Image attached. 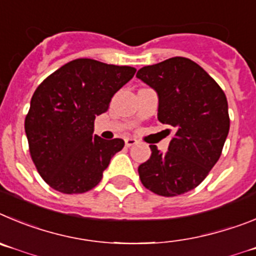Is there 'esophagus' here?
Wrapping results in <instances>:
<instances>
[{
	"label": "esophagus",
	"mask_w": 256,
	"mask_h": 256,
	"mask_svg": "<svg viewBox=\"0 0 256 256\" xmlns=\"http://www.w3.org/2000/svg\"><path fill=\"white\" fill-rule=\"evenodd\" d=\"M138 142L136 139H134V138H128V139L125 140V144L126 146H132V145H135Z\"/></svg>",
	"instance_id": "34e87169"
}]
</instances>
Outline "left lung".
Segmentation results:
<instances>
[{
    "label": "left lung",
    "mask_w": 256,
    "mask_h": 256,
    "mask_svg": "<svg viewBox=\"0 0 256 256\" xmlns=\"http://www.w3.org/2000/svg\"><path fill=\"white\" fill-rule=\"evenodd\" d=\"M136 78L158 94V120L176 128L166 153L150 145V158L138 168L142 184L162 196L185 194L220 160L230 130L224 92L185 57L144 66Z\"/></svg>",
    "instance_id": "1"
}]
</instances>
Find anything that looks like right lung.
Returning <instances> with one entry per match:
<instances>
[{"mask_svg": "<svg viewBox=\"0 0 256 256\" xmlns=\"http://www.w3.org/2000/svg\"><path fill=\"white\" fill-rule=\"evenodd\" d=\"M136 68L78 58L50 74L34 92L25 117L29 152L46 182L64 194H82L100 182L122 139L93 135L94 120Z\"/></svg>", "mask_w": 256, "mask_h": 256, "instance_id": "add662e5", "label": "right lung"}]
</instances>
